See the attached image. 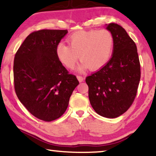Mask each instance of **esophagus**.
<instances>
[{
  "mask_svg": "<svg viewBox=\"0 0 156 156\" xmlns=\"http://www.w3.org/2000/svg\"><path fill=\"white\" fill-rule=\"evenodd\" d=\"M77 78H78V80H79V82H83V81L84 80V78H83V76H77Z\"/></svg>",
  "mask_w": 156,
  "mask_h": 156,
  "instance_id": "1",
  "label": "esophagus"
}]
</instances>
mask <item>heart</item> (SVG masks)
<instances>
[{
  "instance_id": "1",
  "label": "heart",
  "mask_w": 156,
  "mask_h": 156,
  "mask_svg": "<svg viewBox=\"0 0 156 156\" xmlns=\"http://www.w3.org/2000/svg\"><path fill=\"white\" fill-rule=\"evenodd\" d=\"M68 45L59 43L56 47L57 59L69 69H73L78 59L82 62L78 67L82 71L89 68L100 69L108 63L112 55L114 38L107 29L78 31L67 38Z\"/></svg>"
}]
</instances>
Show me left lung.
I'll return each mask as SVG.
<instances>
[{"instance_id": "left-lung-1", "label": "left lung", "mask_w": 156, "mask_h": 156, "mask_svg": "<svg viewBox=\"0 0 156 156\" xmlns=\"http://www.w3.org/2000/svg\"><path fill=\"white\" fill-rule=\"evenodd\" d=\"M106 26L114 38L112 57L98 71L87 76L85 82L94 110L103 117L115 118L133 104L141 68L136 45L126 31L115 23Z\"/></svg>"}]
</instances>
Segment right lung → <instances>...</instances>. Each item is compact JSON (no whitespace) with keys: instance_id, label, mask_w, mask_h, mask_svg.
I'll use <instances>...</instances> for the list:
<instances>
[{"instance_id":"right-lung-1","label":"right lung","mask_w":156,"mask_h":156,"mask_svg":"<svg viewBox=\"0 0 156 156\" xmlns=\"http://www.w3.org/2000/svg\"><path fill=\"white\" fill-rule=\"evenodd\" d=\"M67 30L32 32L14 59V85L23 105L35 117L50 122L61 117L79 84L57 59L56 47Z\"/></svg>"}]
</instances>
